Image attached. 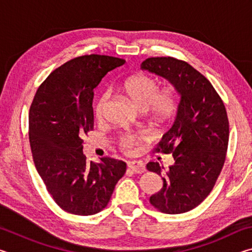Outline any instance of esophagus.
<instances>
[{
  "mask_svg": "<svg viewBox=\"0 0 252 252\" xmlns=\"http://www.w3.org/2000/svg\"><path fill=\"white\" fill-rule=\"evenodd\" d=\"M127 168H129L132 172L139 173V174H141L146 171V168H144L143 163L140 161H129L127 162Z\"/></svg>",
  "mask_w": 252,
  "mask_h": 252,
  "instance_id": "obj_1",
  "label": "esophagus"
}]
</instances>
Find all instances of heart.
<instances>
[{
  "label": "heart",
  "mask_w": 252,
  "mask_h": 252,
  "mask_svg": "<svg viewBox=\"0 0 252 252\" xmlns=\"http://www.w3.org/2000/svg\"><path fill=\"white\" fill-rule=\"evenodd\" d=\"M122 90L140 110H151L153 116L160 120L169 118L176 110L177 99L173 89L165 88L159 90L157 81L149 75L130 76L122 83ZM109 101L110 92H102L94 106V116L97 120L104 118ZM140 140L138 135L126 133L119 140V144L123 150L131 151L140 143Z\"/></svg>",
  "instance_id": "1"
}]
</instances>
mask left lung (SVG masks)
I'll use <instances>...</instances> for the list:
<instances>
[{"label":"left lung","instance_id":"1","mask_svg":"<svg viewBox=\"0 0 252 252\" xmlns=\"http://www.w3.org/2000/svg\"><path fill=\"white\" fill-rule=\"evenodd\" d=\"M141 69L167 79L180 95L176 120L155 149L172 153L174 163L168 170L158 162L147 164L163 181L150 203L169 215L190 211L208 197L222 170L229 141L227 111L210 81L185 61L149 58Z\"/></svg>","mask_w":252,"mask_h":252}]
</instances>
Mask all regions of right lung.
Masks as SVG:
<instances>
[{"label": "right lung", "instance_id": "add662e5", "mask_svg": "<svg viewBox=\"0 0 252 252\" xmlns=\"http://www.w3.org/2000/svg\"><path fill=\"white\" fill-rule=\"evenodd\" d=\"M125 60L83 55L58 67L37 89L29 113L33 161L58 206L78 216L106 207L126 173V162L103 158L87 162L83 135L93 130V90Z\"/></svg>", "mask_w": 252, "mask_h": 252}]
</instances>
